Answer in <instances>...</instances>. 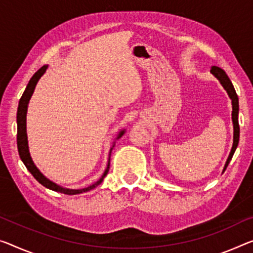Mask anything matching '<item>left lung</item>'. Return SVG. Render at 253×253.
I'll return each mask as SVG.
<instances>
[{"label": "left lung", "instance_id": "obj_1", "mask_svg": "<svg viewBox=\"0 0 253 253\" xmlns=\"http://www.w3.org/2000/svg\"><path fill=\"white\" fill-rule=\"evenodd\" d=\"M211 72L212 73L213 76H215L217 79L219 80V83L221 86L224 87L225 90L227 91L228 96H230V98L232 100V121H233V129H234V133H233V146H232V149H231V153H230V156H228L227 161H226V164L224 166V169L223 172H225V169H226V167L230 164L231 159L233 157V155H234L235 150H236V147L239 145V139H240V126H239V97L236 95V91L234 87H233V84L231 83L230 78L227 77L226 73L223 69H220L218 67H211Z\"/></svg>", "mask_w": 253, "mask_h": 253}]
</instances>
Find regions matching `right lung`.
Listing matches in <instances>:
<instances>
[{
	"mask_svg": "<svg viewBox=\"0 0 253 253\" xmlns=\"http://www.w3.org/2000/svg\"><path fill=\"white\" fill-rule=\"evenodd\" d=\"M46 69H47V65H44V67H42L36 73H35L32 79L29 80L28 84H27V87L25 89V91H23V94L21 96L20 100H19V106H18V112H17V126H18L17 143H18L19 156H20L22 163L27 167V169H28L29 172L33 174V176L36 178V180L40 182L42 185H44L45 188H47L49 190H53V191H56V192L64 193V194H79V193H83V192L90 191V190H92L94 188H96L97 185H99L100 183H102L103 180H104V177L107 175L108 169H110V158H108V164H107L106 169H105L104 174H103L102 177H100L98 181L95 182L94 184L87 186V188L75 190V189L62 188V186L57 185L56 183H54V182L48 180L47 177L42 175V173L41 172L40 169H37L36 165L34 164L32 157H30L29 147H28V139H27V126H26L27 110H28V103H29L30 98H32L33 92L35 90V87H36V84L38 83V80L41 79V77L45 73ZM124 132H126V130L120 131L119 132V135H118V137H116V139L121 138L122 135L124 134ZM114 145H115V142H113V146H112V148L110 150V156H111L112 150H113V148H114Z\"/></svg>",
	"mask_w": 253,
	"mask_h": 253,
	"instance_id": "1",
	"label": "right lung"
}]
</instances>
